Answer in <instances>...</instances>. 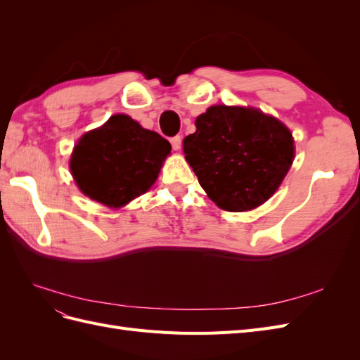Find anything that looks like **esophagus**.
Wrapping results in <instances>:
<instances>
[{
    "label": "esophagus",
    "instance_id": "1",
    "mask_svg": "<svg viewBox=\"0 0 360 360\" xmlns=\"http://www.w3.org/2000/svg\"><path fill=\"white\" fill-rule=\"evenodd\" d=\"M171 146H172V150H176V151H179L180 150V147H181V136H172L171 139Z\"/></svg>",
    "mask_w": 360,
    "mask_h": 360
}]
</instances>
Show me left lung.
Masks as SVG:
<instances>
[{"label": "left lung", "instance_id": "obj_1", "mask_svg": "<svg viewBox=\"0 0 360 360\" xmlns=\"http://www.w3.org/2000/svg\"><path fill=\"white\" fill-rule=\"evenodd\" d=\"M183 139L184 158L209 198L226 212H248L281 186L294 159L285 124L255 108L210 106Z\"/></svg>", "mask_w": 360, "mask_h": 360}]
</instances>
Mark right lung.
Instances as JSON below:
<instances>
[{
  "label": "right lung",
  "mask_w": 360,
  "mask_h": 360,
  "mask_svg": "<svg viewBox=\"0 0 360 360\" xmlns=\"http://www.w3.org/2000/svg\"><path fill=\"white\" fill-rule=\"evenodd\" d=\"M171 144L126 114L82 135L70 158L72 176L86 197L120 209L156 181Z\"/></svg>",
  "instance_id": "add662e5"
}]
</instances>
